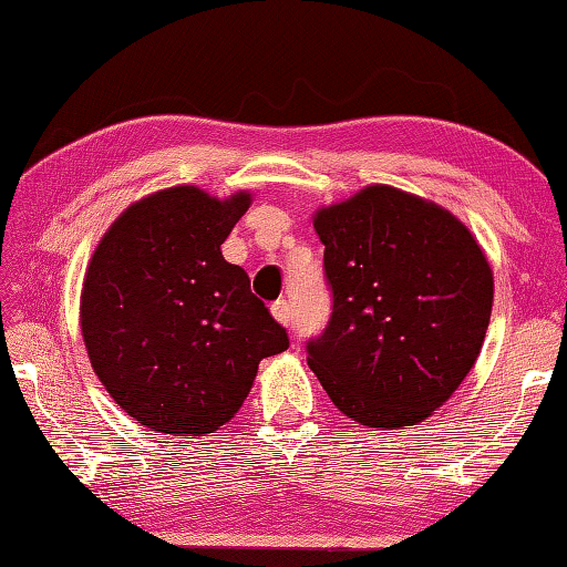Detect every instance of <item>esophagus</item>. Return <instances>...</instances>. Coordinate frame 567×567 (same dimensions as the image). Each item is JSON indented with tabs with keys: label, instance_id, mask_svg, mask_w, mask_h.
<instances>
[{
	"label": "esophagus",
	"instance_id": "34e87169",
	"mask_svg": "<svg viewBox=\"0 0 567 567\" xmlns=\"http://www.w3.org/2000/svg\"><path fill=\"white\" fill-rule=\"evenodd\" d=\"M270 312H272V317L280 321L282 327H290V321H292V312H290V302H287V299H277V302H272L270 305Z\"/></svg>",
	"mask_w": 567,
	"mask_h": 567
}]
</instances>
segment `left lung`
Masks as SVG:
<instances>
[{
    "label": "left lung",
    "mask_w": 567,
    "mask_h": 567,
    "mask_svg": "<svg viewBox=\"0 0 567 567\" xmlns=\"http://www.w3.org/2000/svg\"><path fill=\"white\" fill-rule=\"evenodd\" d=\"M334 295L307 363L343 415L403 430L450 401L480 357L494 272L462 220L388 184L315 210Z\"/></svg>",
    "instance_id": "left-lung-1"
}]
</instances>
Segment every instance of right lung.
I'll return each instance as SVG.
<instances>
[{
    "label": "right lung",
    "instance_id": "add662e5",
    "mask_svg": "<svg viewBox=\"0 0 567 567\" xmlns=\"http://www.w3.org/2000/svg\"><path fill=\"white\" fill-rule=\"evenodd\" d=\"M252 204L192 184L142 196L87 262L81 331L87 359L130 417L174 437H204L246 401L265 357L290 347L220 246Z\"/></svg>",
    "mask_w": 567,
    "mask_h": 567
}]
</instances>
